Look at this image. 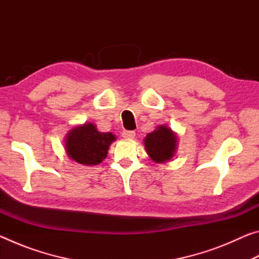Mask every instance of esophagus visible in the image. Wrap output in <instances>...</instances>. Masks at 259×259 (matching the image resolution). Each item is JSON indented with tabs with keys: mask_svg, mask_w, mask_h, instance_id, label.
<instances>
[{
	"mask_svg": "<svg viewBox=\"0 0 259 259\" xmlns=\"http://www.w3.org/2000/svg\"><path fill=\"white\" fill-rule=\"evenodd\" d=\"M135 136H136L135 131H128V130L122 131V137L124 139H134Z\"/></svg>",
	"mask_w": 259,
	"mask_h": 259,
	"instance_id": "obj_1",
	"label": "esophagus"
}]
</instances>
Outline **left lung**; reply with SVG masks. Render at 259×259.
<instances>
[{
  "mask_svg": "<svg viewBox=\"0 0 259 259\" xmlns=\"http://www.w3.org/2000/svg\"><path fill=\"white\" fill-rule=\"evenodd\" d=\"M178 136L168 125L161 124L144 138L147 155L155 163H164L176 154Z\"/></svg>",
  "mask_w": 259,
  "mask_h": 259,
  "instance_id": "1",
  "label": "left lung"
}]
</instances>
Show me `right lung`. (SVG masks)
<instances>
[{"label": "right lung", "instance_id": "right-lung-1", "mask_svg": "<svg viewBox=\"0 0 259 259\" xmlns=\"http://www.w3.org/2000/svg\"><path fill=\"white\" fill-rule=\"evenodd\" d=\"M116 137L112 133H100L91 122L76 125L65 137L68 157L83 165H97L107 156L108 148Z\"/></svg>", "mask_w": 259, "mask_h": 259}]
</instances>
